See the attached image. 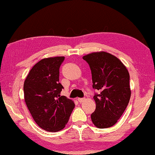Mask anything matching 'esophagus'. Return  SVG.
<instances>
[{
    "mask_svg": "<svg viewBox=\"0 0 155 155\" xmlns=\"http://www.w3.org/2000/svg\"><path fill=\"white\" fill-rule=\"evenodd\" d=\"M78 101H79L80 103H83L85 101V98H78Z\"/></svg>",
    "mask_w": 155,
    "mask_h": 155,
    "instance_id": "obj_1",
    "label": "esophagus"
}]
</instances>
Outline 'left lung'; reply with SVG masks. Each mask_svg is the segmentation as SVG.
I'll return each instance as SVG.
<instances>
[{
	"label": "left lung",
	"instance_id": "8db88e82",
	"mask_svg": "<svg viewBox=\"0 0 155 155\" xmlns=\"http://www.w3.org/2000/svg\"><path fill=\"white\" fill-rule=\"evenodd\" d=\"M91 71L92 87L99 90L94 100L96 109L91 119L99 129L109 128L117 122L131 97L129 73L115 56L97 51L83 57Z\"/></svg>",
	"mask_w": 155,
	"mask_h": 155
}]
</instances>
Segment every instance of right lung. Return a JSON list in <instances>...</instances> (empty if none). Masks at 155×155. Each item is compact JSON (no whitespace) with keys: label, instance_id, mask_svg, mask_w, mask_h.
<instances>
[{"label":"right lung","instance_id":"1","mask_svg":"<svg viewBox=\"0 0 155 155\" xmlns=\"http://www.w3.org/2000/svg\"><path fill=\"white\" fill-rule=\"evenodd\" d=\"M64 57L44 58L35 65L24 81V100L38 126L47 131L63 129L69 121L74 104L61 96L59 69Z\"/></svg>","mask_w":155,"mask_h":155}]
</instances>
